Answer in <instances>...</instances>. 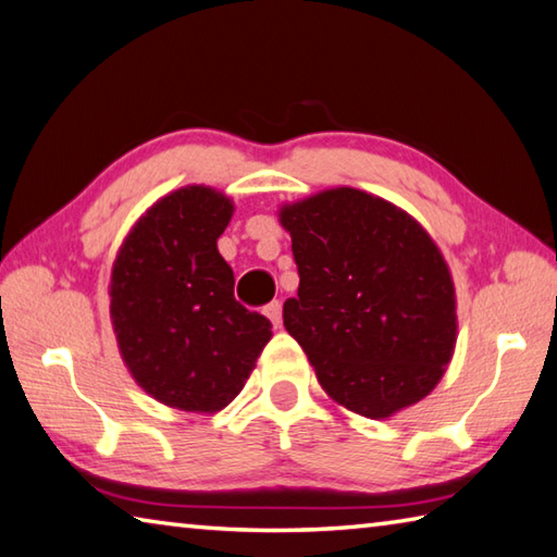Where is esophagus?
<instances>
[{
	"mask_svg": "<svg viewBox=\"0 0 557 557\" xmlns=\"http://www.w3.org/2000/svg\"><path fill=\"white\" fill-rule=\"evenodd\" d=\"M265 317L272 321V326H280L282 323V301H270V305L265 307Z\"/></svg>",
	"mask_w": 557,
	"mask_h": 557,
	"instance_id": "1",
	"label": "esophagus"
}]
</instances>
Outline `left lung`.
I'll list each match as a JSON object with an SVG mask.
<instances>
[{
    "label": "left lung",
    "mask_w": 557,
    "mask_h": 557,
    "mask_svg": "<svg viewBox=\"0 0 557 557\" xmlns=\"http://www.w3.org/2000/svg\"><path fill=\"white\" fill-rule=\"evenodd\" d=\"M299 289L282 307L321 389L389 419L436 389L458 341L446 258L417 219L356 187L282 205Z\"/></svg>",
    "instance_id": "8db88e82"
}]
</instances>
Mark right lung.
I'll use <instances>...</instances> for the list:
<instances>
[{
  "label": "right lung",
  "mask_w": 557,
  "mask_h": 557,
  "mask_svg": "<svg viewBox=\"0 0 557 557\" xmlns=\"http://www.w3.org/2000/svg\"><path fill=\"white\" fill-rule=\"evenodd\" d=\"M234 199L187 185L146 209L121 244L109 313L121 360L156 401L216 413L246 387L272 323L234 297V270L216 248Z\"/></svg>",
  "instance_id": "right-lung-1"
}]
</instances>
